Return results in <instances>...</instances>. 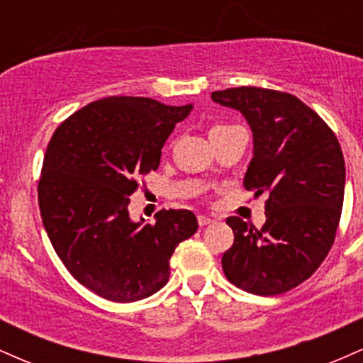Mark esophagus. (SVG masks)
<instances>
[{
	"label": "esophagus",
	"mask_w": 363,
	"mask_h": 363,
	"mask_svg": "<svg viewBox=\"0 0 363 363\" xmlns=\"http://www.w3.org/2000/svg\"><path fill=\"white\" fill-rule=\"evenodd\" d=\"M198 223L199 227H206V225H211L215 223V218H211V216H198Z\"/></svg>",
	"instance_id": "34e87169"
}]
</instances>
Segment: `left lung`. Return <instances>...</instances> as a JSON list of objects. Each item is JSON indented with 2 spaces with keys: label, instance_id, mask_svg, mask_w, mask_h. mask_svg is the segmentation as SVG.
I'll list each match as a JSON object with an SVG mask.
<instances>
[{
  "label": "left lung",
  "instance_id": "8db88e82",
  "mask_svg": "<svg viewBox=\"0 0 363 363\" xmlns=\"http://www.w3.org/2000/svg\"><path fill=\"white\" fill-rule=\"evenodd\" d=\"M211 101L239 111L252 131L244 187L268 193L259 230L230 216L234 244L223 254L225 277L256 295H278L306 281L335 242L345 196V158L335 133L301 99L239 86Z\"/></svg>",
  "mask_w": 363,
  "mask_h": 363
}]
</instances>
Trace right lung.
<instances>
[{
	"label": "right lung",
	"mask_w": 363,
	"mask_h": 363,
	"mask_svg": "<svg viewBox=\"0 0 363 363\" xmlns=\"http://www.w3.org/2000/svg\"><path fill=\"white\" fill-rule=\"evenodd\" d=\"M147 97H107L54 131L39 181L40 216L74 280L112 302L153 295L170 277V256L198 230L189 210L131 220L136 179L160 165L165 140L193 111Z\"/></svg>",
	"instance_id": "obj_1"
}]
</instances>
